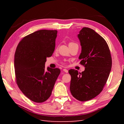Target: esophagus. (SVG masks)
<instances>
[{
  "instance_id": "obj_1",
  "label": "esophagus",
  "mask_w": 124,
  "mask_h": 124,
  "mask_svg": "<svg viewBox=\"0 0 124 124\" xmlns=\"http://www.w3.org/2000/svg\"><path fill=\"white\" fill-rule=\"evenodd\" d=\"M63 71H64V72H66V73H68V70H67V69H63Z\"/></svg>"
}]
</instances>
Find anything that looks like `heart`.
Here are the masks:
<instances>
[{"instance_id":"1","label":"heart","mask_w":124,"mask_h":124,"mask_svg":"<svg viewBox=\"0 0 124 124\" xmlns=\"http://www.w3.org/2000/svg\"><path fill=\"white\" fill-rule=\"evenodd\" d=\"M71 43H72V42H71V43H70L69 44H71Z\"/></svg>"}]
</instances>
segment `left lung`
I'll use <instances>...</instances> for the list:
<instances>
[{
  "label": "left lung",
  "instance_id": "obj_1",
  "mask_svg": "<svg viewBox=\"0 0 124 124\" xmlns=\"http://www.w3.org/2000/svg\"><path fill=\"white\" fill-rule=\"evenodd\" d=\"M78 37L82 47L78 58L85 68L81 73L74 69L69 70L70 90L75 98L86 101L102 92L111 70L112 58L106 40L93 29L83 27Z\"/></svg>",
  "mask_w": 124,
  "mask_h": 124
}]
</instances>
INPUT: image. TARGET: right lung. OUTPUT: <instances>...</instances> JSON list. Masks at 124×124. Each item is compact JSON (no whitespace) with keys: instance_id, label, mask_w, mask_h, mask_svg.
Here are the masks:
<instances>
[{"instance_id":"obj_1","label":"right lung","mask_w":124,"mask_h":124,"mask_svg":"<svg viewBox=\"0 0 124 124\" xmlns=\"http://www.w3.org/2000/svg\"><path fill=\"white\" fill-rule=\"evenodd\" d=\"M56 30H40L22 39L14 55L16 82L22 92L37 103L50 97L61 73L58 68L45 69L46 58L53 54L55 47Z\"/></svg>"}]
</instances>
